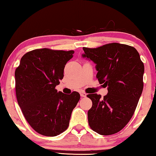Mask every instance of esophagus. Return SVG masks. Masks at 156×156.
I'll list each match as a JSON object with an SVG mask.
<instances>
[{"instance_id": "obj_1", "label": "esophagus", "mask_w": 156, "mask_h": 156, "mask_svg": "<svg viewBox=\"0 0 156 156\" xmlns=\"http://www.w3.org/2000/svg\"><path fill=\"white\" fill-rule=\"evenodd\" d=\"M80 96H81V97H82V98L86 97V95H87V94L85 93H84V92H80Z\"/></svg>"}]
</instances>
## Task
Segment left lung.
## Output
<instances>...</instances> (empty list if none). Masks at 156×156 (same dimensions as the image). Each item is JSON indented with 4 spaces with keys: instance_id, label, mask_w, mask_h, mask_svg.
<instances>
[{
    "instance_id": "8db88e82",
    "label": "left lung",
    "mask_w": 156,
    "mask_h": 156,
    "mask_svg": "<svg viewBox=\"0 0 156 156\" xmlns=\"http://www.w3.org/2000/svg\"><path fill=\"white\" fill-rule=\"evenodd\" d=\"M83 49V58L95 63L97 78L108 90L103 98L97 93L87 95L93 102L87 112L89 125L100 135L114 134L126 126L136 108L144 88V63L129 45L111 43Z\"/></svg>"
}]
</instances>
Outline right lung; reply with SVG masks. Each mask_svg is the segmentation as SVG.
I'll return each instance as SVG.
<instances>
[{
  "label": "right lung",
  "instance_id": "add662e5",
  "mask_svg": "<svg viewBox=\"0 0 156 156\" xmlns=\"http://www.w3.org/2000/svg\"><path fill=\"white\" fill-rule=\"evenodd\" d=\"M73 51L34 49L20 59L15 72L17 102L34 131L46 136H56L68 128L80 94L57 92L66 63Z\"/></svg>",
  "mask_w": 156,
  "mask_h": 156
}]
</instances>
